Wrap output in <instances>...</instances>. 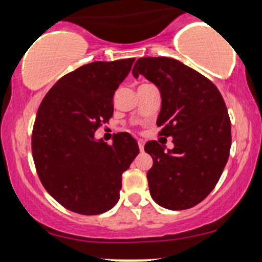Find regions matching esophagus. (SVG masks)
Wrapping results in <instances>:
<instances>
[{"label":"esophagus","instance_id":"obj_1","mask_svg":"<svg viewBox=\"0 0 262 262\" xmlns=\"http://www.w3.org/2000/svg\"><path fill=\"white\" fill-rule=\"evenodd\" d=\"M138 145H139V149H140V151H143V150H144V140H141V139H138Z\"/></svg>","mask_w":262,"mask_h":262}]
</instances>
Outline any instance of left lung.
<instances>
[{"label":"left lung","instance_id":"obj_1","mask_svg":"<svg viewBox=\"0 0 262 262\" xmlns=\"http://www.w3.org/2000/svg\"><path fill=\"white\" fill-rule=\"evenodd\" d=\"M132 73L160 91L156 124L173 143L167 150L155 140L144 146L154 161L146 173L150 194L164 208H191L215 187L229 158L230 119L223 97L212 81L172 58H140Z\"/></svg>","mask_w":262,"mask_h":262}]
</instances>
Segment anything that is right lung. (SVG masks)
Listing matches in <instances>:
<instances>
[{
  "label": "right lung",
  "mask_w": 262,
  "mask_h": 262,
  "mask_svg": "<svg viewBox=\"0 0 262 262\" xmlns=\"http://www.w3.org/2000/svg\"><path fill=\"white\" fill-rule=\"evenodd\" d=\"M134 58L95 61L62 76L39 106L32 134L35 167L44 188L66 209L85 215L116 206L122 173L139 154L137 140L118 133L112 145L95 138L113 116V96Z\"/></svg>",
  "instance_id": "obj_1"
}]
</instances>
